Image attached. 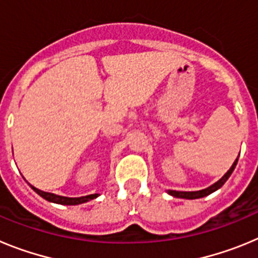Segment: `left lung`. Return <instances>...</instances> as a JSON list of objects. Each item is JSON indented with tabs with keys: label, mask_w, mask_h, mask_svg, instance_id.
Returning a JSON list of instances; mask_svg holds the SVG:
<instances>
[{
	"label": "left lung",
	"mask_w": 258,
	"mask_h": 258,
	"mask_svg": "<svg viewBox=\"0 0 258 258\" xmlns=\"http://www.w3.org/2000/svg\"><path fill=\"white\" fill-rule=\"evenodd\" d=\"M236 163H238V159H236V160L234 161V164H232V165H231V168H230V169L227 170L226 174L223 175V177L220 179V181L216 182V183H214V184H212L211 187L206 188V190H200V191H174V190H169V191H168V194H169V195H172V197L182 198V199H199V198L207 197V195H209V194L214 192V191H216V190H218V188H220V187H222L223 183H225V182H226L227 179H229V177H230V175H231V173L234 172V169H235Z\"/></svg>",
	"instance_id": "8db88e82"
}]
</instances>
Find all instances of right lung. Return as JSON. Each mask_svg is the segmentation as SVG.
<instances>
[{"mask_svg":"<svg viewBox=\"0 0 258 258\" xmlns=\"http://www.w3.org/2000/svg\"><path fill=\"white\" fill-rule=\"evenodd\" d=\"M36 192L42 197L44 199H46L47 202L56 203V204H64V206H76V204H83V203L89 202V200H93L98 197V194H92V195H88V197H81V198H66V197H59V195H55V194H50L45 192V191H41L38 188L31 186Z\"/></svg>","mask_w":258,"mask_h":258,"instance_id":"add662e5","label":"right lung"}]
</instances>
